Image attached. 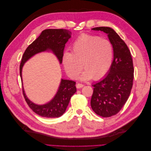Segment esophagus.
Returning a JSON list of instances; mask_svg holds the SVG:
<instances>
[{
    "label": "esophagus",
    "mask_w": 151,
    "mask_h": 151,
    "mask_svg": "<svg viewBox=\"0 0 151 151\" xmlns=\"http://www.w3.org/2000/svg\"><path fill=\"white\" fill-rule=\"evenodd\" d=\"M83 86H84V85H83V84H81V83H77L76 84V88H77V89L82 88Z\"/></svg>",
    "instance_id": "obj_1"
}]
</instances>
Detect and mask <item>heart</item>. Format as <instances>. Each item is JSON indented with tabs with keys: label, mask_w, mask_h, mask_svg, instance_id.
Masks as SVG:
<instances>
[{
	"label": "heart",
	"mask_w": 151,
	"mask_h": 151,
	"mask_svg": "<svg viewBox=\"0 0 151 151\" xmlns=\"http://www.w3.org/2000/svg\"><path fill=\"white\" fill-rule=\"evenodd\" d=\"M113 57L112 44L99 36L83 34L72 46V52L63 55L62 63L68 76L75 79L82 70V79L99 80L110 68Z\"/></svg>",
	"instance_id": "b5f03b06"
}]
</instances>
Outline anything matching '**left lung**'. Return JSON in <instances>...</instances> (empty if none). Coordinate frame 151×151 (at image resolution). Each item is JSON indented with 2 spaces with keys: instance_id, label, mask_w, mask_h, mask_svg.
Here are the masks:
<instances>
[{
  "instance_id": "obj_1",
  "label": "left lung",
  "mask_w": 151,
  "mask_h": 151,
  "mask_svg": "<svg viewBox=\"0 0 151 151\" xmlns=\"http://www.w3.org/2000/svg\"><path fill=\"white\" fill-rule=\"evenodd\" d=\"M92 29L108 34L114 58L108 74L93 85L91 106L98 115L110 117L121 110L129 97L134 77L133 60L127 45L112 28L96 27Z\"/></svg>"
}]
</instances>
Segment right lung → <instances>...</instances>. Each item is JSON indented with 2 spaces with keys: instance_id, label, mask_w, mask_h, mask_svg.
Segmentation results:
<instances>
[{
  "instance_id": "add662e5",
  "label": "right lung",
  "mask_w": 151,
  "mask_h": 151,
  "mask_svg": "<svg viewBox=\"0 0 151 151\" xmlns=\"http://www.w3.org/2000/svg\"><path fill=\"white\" fill-rule=\"evenodd\" d=\"M72 33L65 29H47L30 44L22 55L19 66L22 79V68L24 63L34 55L50 50L55 53L60 63L62 62L63 50L65 43L70 38ZM76 82L62 79L57 94L51 101L44 105H37L30 101L26 96L22 88V93L29 108L37 115L46 118H57L65 113L72 96L76 92Z\"/></svg>"
}]
</instances>
